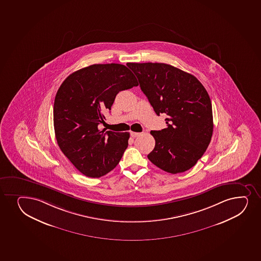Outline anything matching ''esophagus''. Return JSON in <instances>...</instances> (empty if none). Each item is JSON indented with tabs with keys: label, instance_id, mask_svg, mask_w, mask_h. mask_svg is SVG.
Returning <instances> with one entry per match:
<instances>
[{
	"label": "esophagus",
	"instance_id": "obj_1",
	"mask_svg": "<svg viewBox=\"0 0 261 261\" xmlns=\"http://www.w3.org/2000/svg\"><path fill=\"white\" fill-rule=\"evenodd\" d=\"M130 135H131V136H132V137L135 138L138 137V136H140V135H141V133L131 132V134H130Z\"/></svg>",
	"mask_w": 261,
	"mask_h": 261
}]
</instances>
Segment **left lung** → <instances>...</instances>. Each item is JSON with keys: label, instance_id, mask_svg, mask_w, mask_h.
I'll return each instance as SVG.
<instances>
[{"label": "left lung", "instance_id": "obj_1", "mask_svg": "<svg viewBox=\"0 0 261 261\" xmlns=\"http://www.w3.org/2000/svg\"><path fill=\"white\" fill-rule=\"evenodd\" d=\"M127 67L157 115H167V128L151 131L155 147L147 155L167 173H183L196 164L211 141L214 121L208 93L196 77L165 63Z\"/></svg>", "mask_w": 261, "mask_h": 261}]
</instances>
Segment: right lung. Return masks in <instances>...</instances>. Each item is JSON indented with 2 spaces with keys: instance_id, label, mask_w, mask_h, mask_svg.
Masks as SVG:
<instances>
[{
  "instance_id": "1",
  "label": "right lung",
  "mask_w": 261,
  "mask_h": 261,
  "mask_svg": "<svg viewBox=\"0 0 261 261\" xmlns=\"http://www.w3.org/2000/svg\"><path fill=\"white\" fill-rule=\"evenodd\" d=\"M138 86L135 74L117 63L94 64L68 75L56 93L54 126L60 149L82 174L99 178L117 166L129 133L100 130L103 112L120 91Z\"/></svg>"
}]
</instances>
